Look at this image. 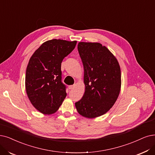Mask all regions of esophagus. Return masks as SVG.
<instances>
[{
  "label": "esophagus",
  "mask_w": 155,
  "mask_h": 155,
  "mask_svg": "<svg viewBox=\"0 0 155 155\" xmlns=\"http://www.w3.org/2000/svg\"><path fill=\"white\" fill-rule=\"evenodd\" d=\"M74 87H75V85H69V89L72 90V89L74 88Z\"/></svg>",
  "instance_id": "esophagus-1"
}]
</instances>
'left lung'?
I'll return each mask as SVG.
<instances>
[{"label":"left lung","instance_id":"obj_1","mask_svg":"<svg viewBox=\"0 0 155 155\" xmlns=\"http://www.w3.org/2000/svg\"><path fill=\"white\" fill-rule=\"evenodd\" d=\"M78 49L84 67L85 91L75 106L79 114L95 118L106 114L119 96L120 67L113 54L101 43L79 42Z\"/></svg>","mask_w":155,"mask_h":155}]
</instances>
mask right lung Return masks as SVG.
Listing matches in <instances>:
<instances>
[{"label":"right lung","mask_w":155,"mask_h":155,"mask_svg":"<svg viewBox=\"0 0 155 155\" xmlns=\"http://www.w3.org/2000/svg\"><path fill=\"white\" fill-rule=\"evenodd\" d=\"M76 43V41L49 40L31 57L26 70L25 88L31 104L40 113H54L66 97V86L61 82V64Z\"/></svg>","instance_id":"obj_1"}]
</instances>
